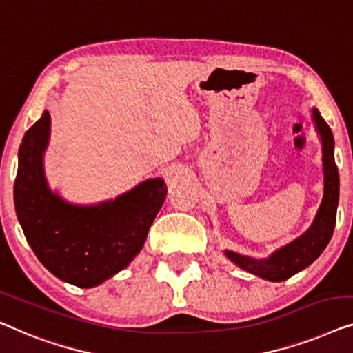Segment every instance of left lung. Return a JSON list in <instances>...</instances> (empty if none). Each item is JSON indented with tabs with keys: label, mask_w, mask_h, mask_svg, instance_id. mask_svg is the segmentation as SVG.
<instances>
[{
	"label": "left lung",
	"mask_w": 353,
	"mask_h": 353,
	"mask_svg": "<svg viewBox=\"0 0 353 353\" xmlns=\"http://www.w3.org/2000/svg\"><path fill=\"white\" fill-rule=\"evenodd\" d=\"M316 131L321 137L323 150V200L316 211L315 219L309 230L302 233L294 241L272 252L265 259L225 251V256L240 269L270 281H285L297 272L309 267L330 243L336 225V211L339 203V172L334 163V139L326 121L316 108H312Z\"/></svg>",
	"instance_id": "left-lung-1"
}]
</instances>
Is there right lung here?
I'll list each match as a JSON object with an SVG mask.
<instances>
[{
    "label": "right lung",
    "mask_w": 353,
    "mask_h": 353,
    "mask_svg": "<svg viewBox=\"0 0 353 353\" xmlns=\"http://www.w3.org/2000/svg\"><path fill=\"white\" fill-rule=\"evenodd\" d=\"M51 117L28 129L19 148L14 205L28 245L39 262L78 288H92L129 265L142 250L148 228L166 198L163 179H147L115 200L92 206L72 205L52 193L43 157Z\"/></svg>",
    "instance_id": "right-lung-1"
}]
</instances>
